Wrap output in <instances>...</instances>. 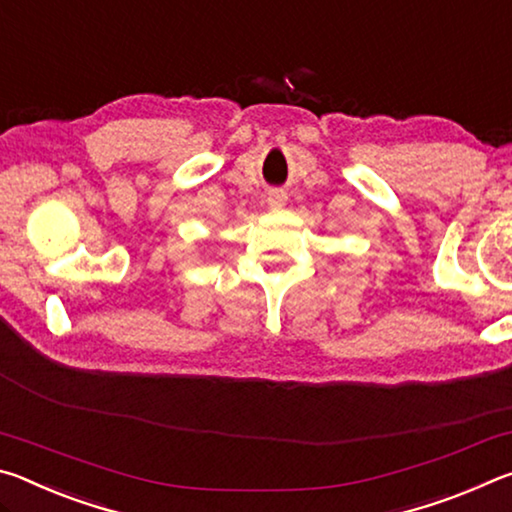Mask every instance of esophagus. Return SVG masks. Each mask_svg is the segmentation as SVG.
Listing matches in <instances>:
<instances>
[{
	"mask_svg": "<svg viewBox=\"0 0 512 512\" xmlns=\"http://www.w3.org/2000/svg\"><path fill=\"white\" fill-rule=\"evenodd\" d=\"M268 207H273V210H280V207L287 205V194L280 192V189H273L271 194H268Z\"/></svg>",
	"mask_w": 512,
	"mask_h": 512,
	"instance_id": "esophagus-1",
	"label": "esophagus"
}]
</instances>
